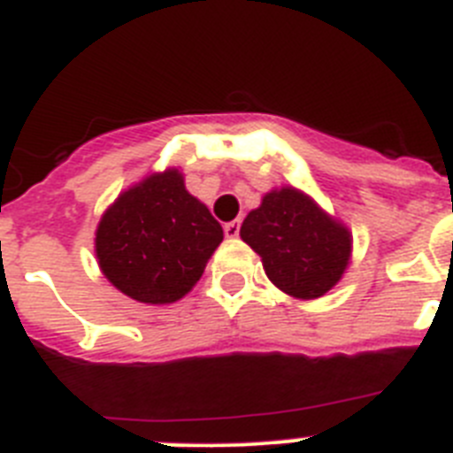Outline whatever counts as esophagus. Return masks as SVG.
Masks as SVG:
<instances>
[{"mask_svg": "<svg viewBox=\"0 0 453 453\" xmlns=\"http://www.w3.org/2000/svg\"><path fill=\"white\" fill-rule=\"evenodd\" d=\"M224 235H226V238H238L240 235V222H226L224 224Z\"/></svg>", "mask_w": 453, "mask_h": 453, "instance_id": "esophagus-1", "label": "esophagus"}]
</instances>
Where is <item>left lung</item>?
Wrapping results in <instances>:
<instances>
[{"label":"left lung","mask_w":453,"mask_h":453,"mask_svg":"<svg viewBox=\"0 0 453 453\" xmlns=\"http://www.w3.org/2000/svg\"><path fill=\"white\" fill-rule=\"evenodd\" d=\"M240 238L261 256L267 279L297 299L322 297L349 265V229L297 188L267 192Z\"/></svg>","instance_id":"1"}]
</instances>
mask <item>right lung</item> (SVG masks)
<instances>
[{"instance_id":"add662e5","label":"right lung","mask_w":453,"mask_h":453,"mask_svg":"<svg viewBox=\"0 0 453 453\" xmlns=\"http://www.w3.org/2000/svg\"><path fill=\"white\" fill-rule=\"evenodd\" d=\"M224 231L183 186L179 170L124 190L99 219L95 251L104 276L127 297L172 303L202 279Z\"/></svg>"}]
</instances>
